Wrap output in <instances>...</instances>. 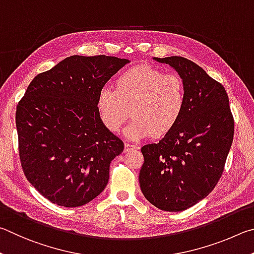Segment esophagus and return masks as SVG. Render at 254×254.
Segmentation results:
<instances>
[{"instance_id": "34e87169", "label": "esophagus", "mask_w": 254, "mask_h": 254, "mask_svg": "<svg viewBox=\"0 0 254 254\" xmlns=\"http://www.w3.org/2000/svg\"><path fill=\"white\" fill-rule=\"evenodd\" d=\"M139 147L137 145H132V144H128V143H125V152L128 153V152H132V150H136L138 149Z\"/></svg>"}]
</instances>
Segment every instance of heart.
Returning <instances> with one entry per match:
<instances>
[{
	"mask_svg": "<svg viewBox=\"0 0 254 254\" xmlns=\"http://www.w3.org/2000/svg\"><path fill=\"white\" fill-rule=\"evenodd\" d=\"M186 105V88L180 75L165 74L150 65H137L125 71L116 89L104 87L97 97V109L104 126L111 132L125 129L130 140L168 134L179 123Z\"/></svg>",
	"mask_w": 254,
	"mask_h": 254,
	"instance_id": "1",
	"label": "heart"
}]
</instances>
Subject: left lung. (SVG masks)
Wrapping results in <instances>:
<instances>
[{"mask_svg": "<svg viewBox=\"0 0 254 254\" xmlns=\"http://www.w3.org/2000/svg\"><path fill=\"white\" fill-rule=\"evenodd\" d=\"M175 69L186 88L184 113L157 144L141 147L139 184L159 210L181 212L210 194L223 173L234 135L224 87L182 57L154 58Z\"/></svg>", "mask_w": 254, "mask_h": 254, "instance_id": "8db88e82", "label": "left lung"}]
</instances>
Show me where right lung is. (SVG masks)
<instances>
[{
  "label": "right lung",
  "mask_w": 254,
  "mask_h": 254,
  "mask_svg": "<svg viewBox=\"0 0 254 254\" xmlns=\"http://www.w3.org/2000/svg\"><path fill=\"white\" fill-rule=\"evenodd\" d=\"M116 57L71 56L35 77L20 100L15 122L21 165L38 192L77 207L105 190L124 143L102 125L100 89L129 64Z\"/></svg>",
  "instance_id": "right-lung-1"
}]
</instances>
